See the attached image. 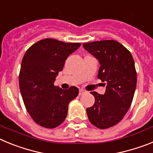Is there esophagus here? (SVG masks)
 <instances>
[{
    "instance_id": "34e87169",
    "label": "esophagus",
    "mask_w": 153,
    "mask_h": 153,
    "mask_svg": "<svg viewBox=\"0 0 153 153\" xmlns=\"http://www.w3.org/2000/svg\"><path fill=\"white\" fill-rule=\"evenodd\" d=\"M86 91L83 89H79V95H83L84 93H86Z\"/></svg>"
}]
</instances>
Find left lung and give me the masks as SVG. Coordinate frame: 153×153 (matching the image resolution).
Returning <instances> with one entry per match:
<instances>
[{
  "label": "left lung",
  "mask_w": 153,
  "mask_h": 153,
  "mask_svg": "<svg viewBox=\"0 0 153 153\" xmlns=\"http://www.w3.org/2000/svg\"><path fill=\"white\" fill-rule=\"evenodd\" d=\"M83 47L99 60L98 79L103 86L106 84L103 95L90 92L95 102L86 113L93 126L107 129L120 122L131 106L137 81L134 60L131 53L116 40L85 43Z\"/></svg>",
  "instance_id": "1"
}]
</instances>
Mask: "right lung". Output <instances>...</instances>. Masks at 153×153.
Listing matches in <instances>:
<instances>
[{"instance_id":"1","label":"right lung","mask_w":153,"mask_h":153,"mask_svg":"<svg viewBox=\"0 0 153 153\" xmlns=\"http://www.w3.org/2000/svg\"><path fill=\"white\" fill-rule=\"evenodd\" d=\"M80 43H64L47 38L36 42L26 51L19 74V86L24 105L36 123L53 129L67 117L68 105L79 90H63L54 85L69 55Z\"/></svg>"}]
</instances>
